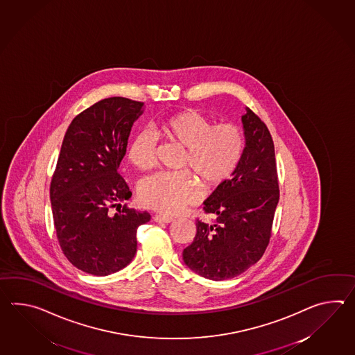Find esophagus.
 <instances>
[{
	"label": "esophagus",
	"instance_id": "obj_1",
	"mask_svg": "<svg viewBox=\"0 0 355 355\" xmlns=\"http://www.w3.org/2000/svg\"><path fill=\"white\" fill-rule=\"evenodd\" d=\"M174 219L172 216H166V215H155L154 216V221H157V223H172Z\"/></svg>",
	"mask_w": 355,
	"mask_h": 355
}]
</instances>
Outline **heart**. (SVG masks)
<instances>
[{
  "instance_id": "heart-1",
  "label": "heart",
  "mask_w": 355,
  "mask_h": 355,
  "mask_svg": "<svg viewBox=\"0 0 355 355\" xmlns=\"http://www.w3.org/2000/svg\"><path fill=\"white\" fill-rule=\"evenodd\" d=\"M158 134L186 148L181 172H159L139 184L141 204L158 213L173 215L201 197V184L216 187L234 173L245 150V135L233 122L215 123L195 110L172 113L157 122ZM127 159L139 171L157 164V137L149 131L135 135L127 146ZM189 168L191 170L188 171Z\"/></svg>"
}]
</instances>
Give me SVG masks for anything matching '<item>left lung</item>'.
I'll list each match as a JSON object with an SVG mask.
<instances>
[{
  "instance_id": "obj_1",
  "label": "left lung",
  "mask_w": 355,
  "mask_h": 355,
  "mask_svg": "<svg viewBox=\"0 0 355 355\" xmlns=\"http://www.w3.org/2000/svg\"><path fill=\"white\" fill-rule=\"evenodd\" d=\"M245 146L233 177L204 202L215 224L196 221L193 242L183 250L192 271L210 280H227L260 260L270 242L279 181L274 141L266 125L247 108L242 116Z\"/></svg>"
}]
</instances>
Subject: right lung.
<instances>
[{"label":"right lung","mask_w":355,"mask_h":355,"mask_svg":"<svg viewBox=\"0 0 355 355\" xmlns=\"http://www.w3.org/2000/svg\"><path fill=\"white\" fill-rule=\"evenodd\" d=\"M142 107L122 96L103 99L72 119L63 137L49 189L55 234L67 260L92 275L126 268L137 228L150 220L149 213L119 204L132 195L119 168Z\"/></svg>","instance_id":"add662e5"}]
</instances>
